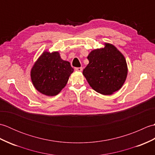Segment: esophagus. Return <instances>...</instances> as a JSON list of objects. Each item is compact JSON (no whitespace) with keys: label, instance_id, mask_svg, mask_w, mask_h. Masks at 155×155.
Instances as JSON below:
<instances>
[{"label":"esophagus","instance_id":"1","mask_svg":"<svg viewBox=\"0 0 155 155\" xmlns=\"http://www.w3.org/2000/svg\"><path fill=\"white\" fill-rule=\"evenodd\" d=\"M74 70L77 71L81 72V71H83V67H77V68H74Z\"/></svg>","mask_w":155,"mask_h":155}]
</instances>
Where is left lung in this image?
<instances>
[{
	"label": "left lung",
	"instance_id": "obj_1",
	"mask_svg": "<svg viewBox=\"0 0 155 155\" xmlns=\"http://www.w3.org/2000/svg\"><path fill=\"white\" fill-rule=\"evenodd\" d=\"M89 63L83 74L90 86L97 93L111 94L123 86L127 76V65L124 56L110 44L95 49L88 56Z\"/></svg>",
	"mask_w": 155,
	"mask_h": 155
}]
</instances>
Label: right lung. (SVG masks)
Instances as JSON below:
<instances>
[{
  "label": "right lung",
  "instance_id": "add662e5",
  "mask_svg": "<svg viewBox=\"0 0 155 155\" xmlns=\"http://www.w3.org/2000/svg\"><path fill=\"white\" fill-rule=\"evenodd\" d=\"M74 69L58 52L42 53L32 67L31 80L36 89L47 96H54L67 84Z\"/></svg>",
  "mask_w": 155,
  "mask_h": 155
}]
</instances>
